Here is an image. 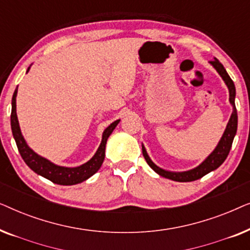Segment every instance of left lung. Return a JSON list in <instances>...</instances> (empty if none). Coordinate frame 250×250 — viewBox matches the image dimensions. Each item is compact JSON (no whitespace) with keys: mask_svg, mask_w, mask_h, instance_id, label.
I'll return each instance as SVG.
<instances>
[{"mask_svg":"<svg viewBox=\"0 0 250 250\" xmlns=\"http://www.w3.org/2000/svg\"><path fill=\"white\" fill-rule=\"evenodd\" d=\"M209 63L213 66L215 70L217 71L218 75L222 77V80L224 81L225 85H227L229 90V101H230V104L232 105V114L231 117L229 119L227 127H225V131L222 135V138L218 141L217 146H215V149L211 151L209 155H208L205 160L201 164H199L197 167H194L192 169L184 170V172H172V170L164 169L162 167L157 166L155 163L152 162L151 158H150L148 152H146V146H143L142 143V153L145 156V158L148 163V165L151 167V168L155 170V172L158 174V175L165 177V179L176 181V182H191V181H196L198 179H201V177L206 175V174L213 172V170L217 169L222 164L224 163V160L227 159V157L230 152V149L232 146V142H233V139L235 134H237V128H238V114L237 109H235V86L233 81L231 80L229 74L225 70L220 61H218L216 58H214L213 61H209Z\"/></svg>","mask_w":250,"mask_h":250,"instance_id":"8db88e82","label":"left lung"}]
</instances>
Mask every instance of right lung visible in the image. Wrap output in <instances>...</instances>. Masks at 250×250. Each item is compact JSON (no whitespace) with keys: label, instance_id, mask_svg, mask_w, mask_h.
<instances>
[{"label":"right lung","instance_id":"add662e5","mask_svg":"<svg viewBox=\"0 0 250 250\" xmlns=\"http://www.w3.org/2000/svg\"><path fill=\"white\" fill-rule=\"evenodd\" d=\"M30 67H32V64L28 67L26 74L29 71ZM17 93H18V86H17L15 92H13L11 102L12 135L13 138H15L17 146H18L19 153L21 155L23 162L26 163V165L28 166L30 169L34 170L36 174H39V175L50 180L51 182L60 184V186H74V184L82 183L83 181L90 179L92 175H94V174L100 169L102 163H104V160L107 140L109 136H110L112 131L116 128V126L118 125V123L121 122V119H117V121L111 123V124L104 129V133H102V140L100 146H99L97 152L94 153L93 157H92L88 162L77 167L59 166L57 165V164L50 162L49 159L40 156L39 153H36L28 145H27L26 140L23 138L21 133V129H20L18 116H17Z\"/></svg>","mask_w":250,"mask_h":250}]
</instances>
